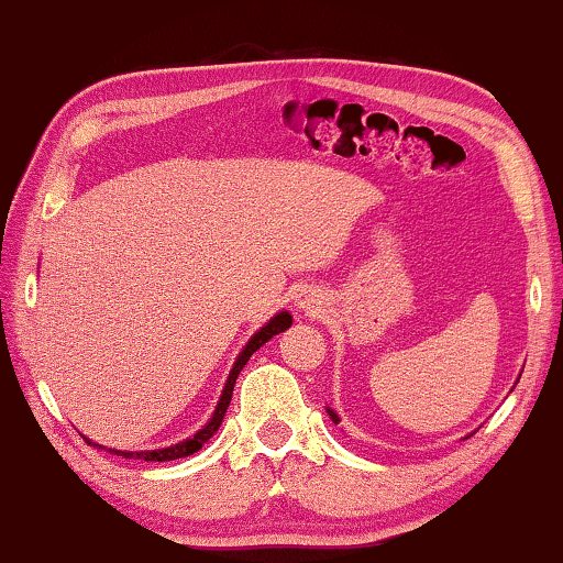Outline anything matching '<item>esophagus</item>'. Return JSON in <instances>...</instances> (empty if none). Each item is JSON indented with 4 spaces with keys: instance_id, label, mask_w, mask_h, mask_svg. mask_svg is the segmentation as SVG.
<instances>
[{
    "instance_id": "esophagus-1",
    "label": "esophagus",
    "mask_w": 563,
    "mask_h": 563,
    "mask_svg": "<svg viewBox=\"0 0 563 563\" xmlns=\"http://www.w3.org/2000/svg\"><path fill=\"white\" fill-rule=\"evenodd\" d=\"M297 309L305 311V314H317L319 311V299L314 297V294H299L297 297Z\"/></svg>"
}]
</instances>
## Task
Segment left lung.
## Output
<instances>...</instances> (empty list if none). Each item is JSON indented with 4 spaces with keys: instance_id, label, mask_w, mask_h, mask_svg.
Instances as JSON below:
<instances>
[{
    "instance_id": "8db88e82",
    "label": "left lung",
    "mask_w": 563,
    "mask_h": 563,
    "mask_svg": "<svg viewBox=\"0 0 563 563\" xmlns=\"http://www.w3.org/2000/svg\"><path fill=\"white\" fill-rule=\"evenodd\" d=\"M327 412H330V418H332V422L336 426V422H340V415H336V412H334V410H330V408H327Z\"/></svg>"
}]
</instances>
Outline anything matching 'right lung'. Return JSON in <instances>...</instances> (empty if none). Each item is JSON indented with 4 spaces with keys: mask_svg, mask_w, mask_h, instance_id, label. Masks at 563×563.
I'll return each mask as SVG.
<instances>
[{
    "mask_svg": "<svg viewBox=\"0 0 563 563\" xmlns=\"http://www.w3.org/2000/svg\"><path fill=\"white\" fill-rule=\"evenodd\" d=\"M289 327H291V314H289V311H279V314H274V317L269 319V322H266V324L262 327V330H258V332L252 336V340L246 342V347L239 352L236 362H233V367H231V372H229V379H227V385H223V393H221V397H219V405H216L211 420L206 422V426H203L201 430L194 432L191 438L180 440V443L170 445V448H158V451H137V453H133V451H115V448H108V451H110L112 455L137 457V461H158V463H163V461H176V457H186V455H194L196 451H201L203 443H209V438L213 435L216 430L221 428L223 415H227L229 402H231V395H233V385H236L239 372L244 369L249 357H252V354H254L258 347H262V344L269 342L274 334L289 330ZM85 440H88V438H85ZM88 445H92L90 440H88Z\"/></svg>",
    "mask_w": 563,
    "mask_h": 563,
    "instance_id": "right-lung-1",
    "label": "right lung"
}]
</instances>
